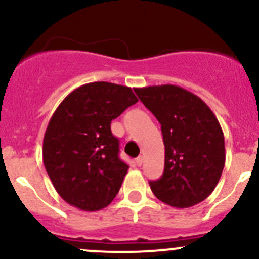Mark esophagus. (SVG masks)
I'll return each mask as SVG.
<instances>
[{
  "label": "esophagus",
  "mask_w": 259,
  "mask_h": 259,
  "mask_svg": "<svg viewBox=\"0 0 259 259\" xmlns=\"http://www.w3.org/2000/svg\"><path fill=\"white\" fill-rule=\"evenodd\" d=\"M135 164H137L138 166H140L143 164V156H138L137 159H135Z\"/></svg>",
  "instance_id": "34e87169"
}]
</instances>
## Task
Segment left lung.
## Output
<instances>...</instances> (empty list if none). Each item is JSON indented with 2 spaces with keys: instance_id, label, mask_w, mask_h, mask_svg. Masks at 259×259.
I'll return each mask as SVG.
<instances>
[{
  "instance_id": "8db88e82",
  "label": "left lung",
  "mask_w": 259,
  "mask_h": 259,
  "mask_svg": "<svg viewBox=\"0 0 259 259\" xmlns=\"http://www.w3.org/2000/svg\"><path fill=\"white\" fill-rule=\"evenodd\" d=\"M138 98L161 125L165 163L160 179L149 182L159 200L176 208L203 202L221 179L224 135L200 98L176 85L135 88Z\"/></svg>"
}]
</instances>
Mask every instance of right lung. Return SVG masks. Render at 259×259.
Returning a JSON list of instances; mask_svg holds the SVG:
<instances>
[{"instance_id": "obj_1", "label": "right lung", "mask_w": 259, "mask_h": 259, "mask_svg": "<svg viewBox=\"0 0 259 259\" xmlns=\"http://www.w3.org/2000/svg\"><path fill=\"white\" fill-rule=\"evenodd\" d=\"M138 103L127 86L98 81L70 93L50 119L42 159L60 197L85 211L108 207L129 165L119 158L110 124Z\"/></svg>"}]
</instances>
